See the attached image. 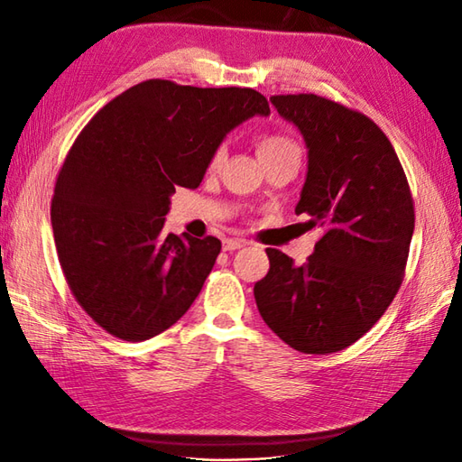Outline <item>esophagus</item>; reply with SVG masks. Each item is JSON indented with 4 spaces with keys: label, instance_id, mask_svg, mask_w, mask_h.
Masks as SVG:
<instances>
[{
    "label": "esophagus",
    "instance_id": "34e87169",
    "mask_svg": "<svg viewBox=\"0 0 462 462\" xmlns=\"http://www.w3.org/2000/svg\"><path fill=\"white\" fill-rule=\"evenodd\" d=\"M246 240H240V238H228V240H224V250H228V252H234V250H240V248H244L246 246Z\"/></svg>",
    "mask_w": 462,
    "mask_h": 462
}]
</instances>
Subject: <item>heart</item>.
Masks as SVG:
<instances>
[{"label":"heart","mask_w":462,"mask_h":462,"mask_svg":"<svg viewBox=\"0 0 462 462\" xmlns=\"http://www.w3.org/2000/svg\"><path fill=\"white\" fill-rule=\"evenodd\" d=\"M296 144L282 134H262L258 139V154L260 159H272V156H278L283 152H296ZM226 159L224 146H218L210 156V169H218V166Z\"/></svg>","instance_id":"heart-1"}]
</instances>
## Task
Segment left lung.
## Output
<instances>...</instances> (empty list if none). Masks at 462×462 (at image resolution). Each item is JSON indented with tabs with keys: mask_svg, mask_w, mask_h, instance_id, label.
I'll return each instance as SVG.
<instances>
[{
	"mask_svg": "<svg viewBox=\"0 0 462 462\" xmlns=\"http://www.w3.org/2000/svg\"><path fill=\"white\" fill-rule=\"evenodd\" d=\"M303 136L308 172L296 214L323 228L303 266L268 248L254 286L262 319L301 353H336L375 326L403 282L413 199L393 144L365 115L318 95H273Z\"/></svg>",
	"mask_w": 462,
	"mask_h": 462,
	"instance_id": "obj_1",
	"label": "left lung"
}]
</instances>
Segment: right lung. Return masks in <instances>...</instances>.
Instances as JSON below:
<instances>
[{"mask_svg": "<svg viewBox=\"0 0 462 462\" xmlns=\"http://www.w3.org/2000/svg\"><path fill=\"white\" fill-rule=\"evenodd\" d=\"M254 115H270L254 89L151 79L77 136L55 184L53 236L75 300L111 336L151 339L192 306L222 244L164 234L171 196L199 189L212 152Z\"/></svg>", "mask_w": 462, "mask_h": 462, "instance_id": "add662e5", "label": "right lung"}]
</instances>
